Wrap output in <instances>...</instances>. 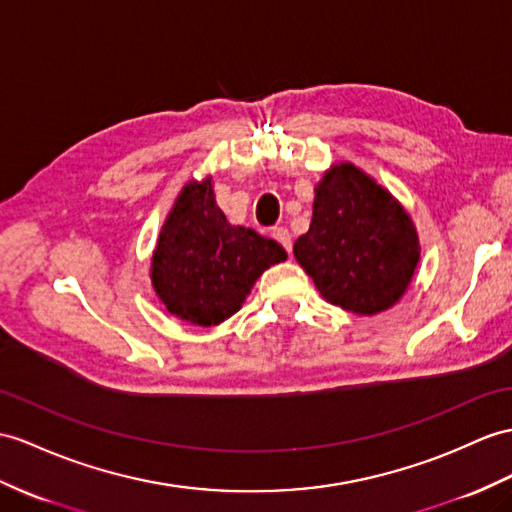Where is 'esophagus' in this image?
Segmentation results:
<instances>
[{
    "label": "esophagus",
    "instance_id": "esophagus-1",
    "mask_svg": "<svg viewBox=\"0 0 512 512\" xmlns=\"http://www.w3.org/2000/svg\"><path fill=\"white\" fill-rule=\"evenodd\" d=\"M271 236H273V239H276V241L286 249V252L291 254V247H293V243H291V234H289V230H286V228H273V230H271Z\"/></svg>",
    "mask_w": 512,
    "mask_h": 512
}]
</instances>
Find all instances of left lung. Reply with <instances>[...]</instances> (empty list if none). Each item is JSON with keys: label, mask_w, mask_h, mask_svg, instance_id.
Instances as JSON below:
<instances>
[{"label": "left lung", "mask_w": 512, "mask_h": 512, "mask_svg": "<svg viewBox=\"0 0 512 512\" xmlns=\"http://www.w3.org/2000/svg\"><path fill=\"white\" fill-rule=\"evenodd\" d=\"M293 254L326 302L369 317L404 297L421 247L413 219L391 191L343 160L315 186L313 219Z\"/></svg>", "instance_id": "obj_1"}]
</instances>
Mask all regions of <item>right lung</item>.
<instances>
[{
	"instance_id": "right-lung-1",
	"label": "right lung",
	"mask_w": 512,
	"mask_h": 512,
	"mask_svg": "<svg viewBox=\"0 0 512 512\" xmlns=\"http://www.w3.org/2000/svg\"><path fill=\"white\" fill-rule=\"evenodd\" d=\"M284 260L280 243L232 226L206 176L178 193L160 228L149 278L167 313L210 328L239 313L256 280Z\"/></svg>"
}]
</instances>
